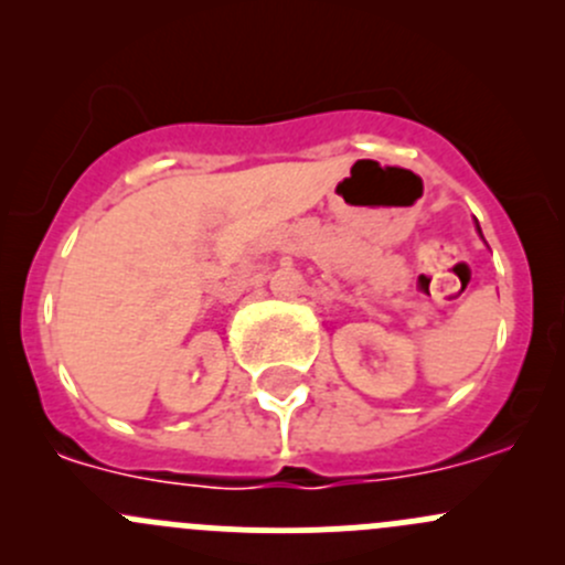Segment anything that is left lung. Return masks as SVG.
I'll return each instance as SVG.
<instances>
[{"label":"left lung","instance_id":"8db88e82","mask_svg":"<svg viewBox=\"0 0 565 565\" xmlns=\"http://www.w3.org/2000/svg\"><path fill=\"white\" fill-rule=\"evenodd\" d=\"M476 230H478V235H481V226H478V221H476ZM483 237V235H481Z\"/></svg>","mask_w":565,"mask_h":565}]
</instances>
